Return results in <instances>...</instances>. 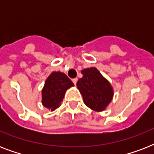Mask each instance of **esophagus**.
Here are the masks:
<instances>
[{
  "mask_svg": "<svg viewBox=\"0 0 154 154\" xmlns=\"http://www.w3.org/2000/svg\"><path fill=\"white\" fill-rule=\"evenodd\" d=\"M72 82H73V84H74V85L77 84V78H73V79H72Z\"/></svg>",
  "mask_w": 154,
  "mask_h": 154,
  "instance_id": "1",
  "label": "esophagus"
}]
</instances>
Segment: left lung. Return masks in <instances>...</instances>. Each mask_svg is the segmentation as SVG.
<instances>
[{"label":"left lung","instance_id":"1","mask_svg":"<svg viewBox=\"0 0 154 154\" xmlns=\"http://www.w3.org/2000/svg\"><path fill=\"white\" fill-rule=\"evenodd\" d=\"M82 73L83 77L78 80L77 86L83 97L85 104L93 110L103 111L113 95L109 82L96 68L85 69Z\"/></svg>","mask_w":154,"mask_h":154}]
</instances>
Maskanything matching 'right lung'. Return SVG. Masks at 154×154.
Listing matches in <instances>:
<instances>
[{
    "instance_id": "obj_1",
    "label": "right lung",
    "mask_w": 154,
    "mask_h": 154,
    "mask_svg": "<svg viewBox=\"0 0 154 154\" xmlns=\"http://www.w3.org/2000/svg\"><path fill=\"white\" fill-rule=\"evenodd\" d=\"M74 85L63 72H53L45 82L42 89V104L45 107L55 110L60 105L65 91Z\"/></svg>"
}]
</instances>
